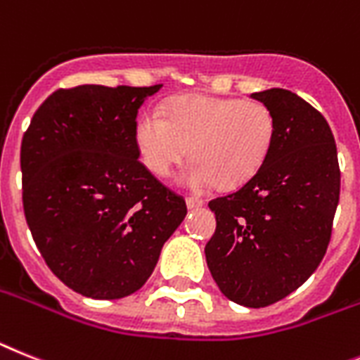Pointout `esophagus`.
Here are the masks:
<instances>
[{"label": "esophagus", "instance_id": "1", "mask_svg": "<svg viewBox=\"0 0 360 360\" xmlns=\"http://www.w3.org/2000/svg\"><path fill=\"white\" fill-rule=\"evenodd\" d=\"M203 205H205V201H201V199H194V198L186 199V208H188V210H195V208H201Z\"/></svg>", "mask_w": 360, "mask_h": 360}]
</instances>
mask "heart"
Returning <instances> with one entry per match:
<instances>
[{
  "mask_svg": "<svg viewBox=\"0 0 360 360\" xmlns=\"http://www.w3.org/2000/svg\"><path fill=\"white\" fill-rule=\"evenodd\" d=\"M276 139V119L258 101L188 95L168 108L146 111L135 124L141 161L153 175L165 177L190 153L183 183L201 192L219 181L238 186L267 161Z\"/></svg>",
  "mask_w": 360,
  "mask_h": 360,
  "instance_id": "1",
  "label": "heart"
}]
</instances>
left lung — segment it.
I'll return each mask as SVG.
<instances>
[{
	"mask_svg": "<svg viewBox=\"0 0 360 360\" xmlns=\"http://www.w3.org/2000/svg\"><path fill=\"white\" fill-rule=\"evenodd\" d=\"M252 98L274 113L276 139L245 185L208 203L216 232L205 256L229 300L265 307L300 288L324 258L340 170L331 128L313 105L280 87Z\"/></svg>",
	"mask_w": 360,
	"mask_h": 360,
	"instance_id": "left-lung-1",
	"label": "left lung"
}]
</instances>
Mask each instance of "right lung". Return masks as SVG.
Segmentation results:
<instances>
[{"mask_svg": "<svg viewBox=\"0 0 360 360\" xmlns=\"http://www.w3.org/2000/svg\"><path fill=\"white\" fill-rule=\"evenodd\" d=\"M150 87L58 89L21 141L23 210L34 243L69 289L95 300L143 288L186 216L139 161V108Z\"/></svg>", "mask_w": 360, "mask_h": 360, "instance_id": "right-lung-1", "label": "right lung"}]
</instances>
